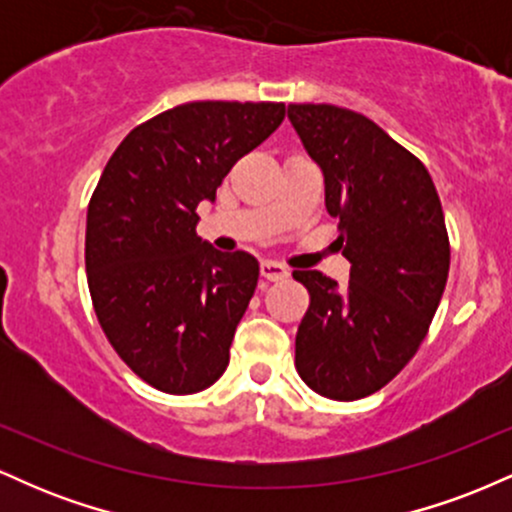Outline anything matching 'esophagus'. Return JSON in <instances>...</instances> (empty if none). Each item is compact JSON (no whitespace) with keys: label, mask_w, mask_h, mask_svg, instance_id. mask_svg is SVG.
Wrapping results in <instances>:
<instances>
[{"label":"esophagus","mask_w":512,"mask_h":512,"mask_svg":"<svg viewBox=\"0 0 512 512\" xmlns=\"http://www.w3.org/2000/svg\"><path fill=\"white\" fill-rule=\"evenodd\" d=\"M260 274L267 281H284V279H289V269H286L284 264L272 262V260H262Z\"/></svg>","instance_id":"1"}]
</instances>
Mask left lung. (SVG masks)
I'll list each match as a JSON object with an SVG mask.
<instances>
[{
    "label": "left lung",
    "mask_w": 512,
    "mask_h": 512,
    "mask_svg": "<svg viewBox=\"0 0 512 512\" xmlns=\"http://www.w3.org/2000/svg\"><path fill=\"white\" fill-rule=\"evenodd\" d=\"M289 120L325 175L349 284L293 272L310 293L296 370L317 395L354 402L385 387L424 342L450 269L443 207L424 163L366 115L291 103Z\"/></svg>",
    "instance_id": "left-lung-1"
}]
</instances>
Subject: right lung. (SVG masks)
<instances>
[{"instance_id":"1","label":"right lung","mask_w":512,"mask_h":512,"mask_svg":"<svg viewBox=\"0 0 512 512\" xmlns=\"http://www.w3.org/2000/svg\"><path fill=\"white\" fill-rule=\"evenodd\" d=\"M286 115L284 103L197 101L134 127L110 156L86 214L93 310L144 383L192 395L221 378L260 264L197 236V204Z\"/></svg>"}]
</instances>
